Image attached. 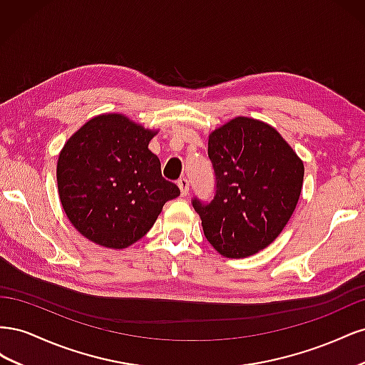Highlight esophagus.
I'll return each mask as SVG.
<instances>
[{
	"instance_id": "1",
	"label": "esophagus",
	"mask_w": 365,
	"mask_h": 365,
	"mask_svg": "<svg viewBox=\"0 0 365 365\" xmlns=\"http://www.w3.org/2000/svg\"><path fill=\"white\" fill-rule=\"evenodd\" d=\"M189 185H190V182H189V180L187 178H180L178 180V187H180V190H181V195L182 196H187L189 195Z\"/></svg>"
}]
</instances>
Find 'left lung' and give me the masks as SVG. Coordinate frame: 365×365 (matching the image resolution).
Returning <instances> with one entry per match:
<instances>
[{"instance_id":"8db88e82","label":"left lung","mask_w":365,"mask_h":365,"mask_svg":"<svg viewBox=\"0 0 365 365\" xmlns=\"http://www.w3.org/2000/svg\"><path fill=\"white\" fill-rule=\"evenodd\" d=\"M208 158L215 196L192 200L204 235L225 257L252 256L291 219L302 193L303 163L277 130L248 117L212 132Z\"/></svg>"}]
</instances>
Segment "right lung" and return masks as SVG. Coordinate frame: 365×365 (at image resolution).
<instances>
[{"instance_id":"1","label":"right lung","mask_w":365,"mask_h":365,"mask_svg":"<svg viewBox=\"0 0 365 365\" xmlns=\"http://www.w3.org/2000/svg\"><path fill=\"white\" fill-rule=\"evenodd\" d=\"M155 132L120 114L91 118L63 146L58 189L70 222L106 248L135 244L180 187L163 178L148 146Z\"/></svg>"}]
</instances>
